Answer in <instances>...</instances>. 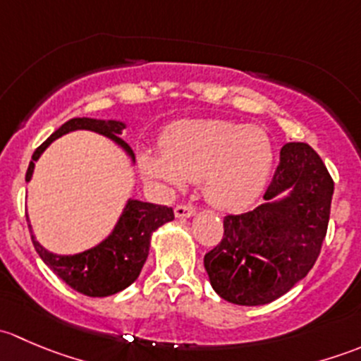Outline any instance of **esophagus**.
I'll return each instance as SVG.
<instances>
[{"label": "esophagus", "mask_w": 361, "mask_h": 361, "mask_svg": "<svg viewBox=\"0 0 361 361\" xmlns=\"http://www.w3.org/2000/svg\"><path fill=\"white\" fill-rule=\"evenodd\" d=\"M195 214L194 206H187V204H180V206L174 207V216L176 218H190Z\"/></svg>", "instance_id": "esophagus-1"}]
</instances>
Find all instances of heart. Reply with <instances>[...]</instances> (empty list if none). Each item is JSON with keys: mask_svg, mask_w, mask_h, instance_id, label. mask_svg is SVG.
I'll use <instances>...</instances> for the list:
<instances>
[{"mask_svg": "<svg viewBox=\"0 0 361 361\" xmlns=\"http://www.w3.org/2000/svg\"><path fill=\"white\" fill-rule=\"evenodd\" d=\"M159 150L137 157L145 180L167 190L201 180L206 201L225 211L255 202L274 166V147L264 129L225 118L171 123L160 134Z\"/></svg>", "mask_w": 361, "mask_h": 361, "instance_id": "heart-1", "label": "heart"}]
</instances>
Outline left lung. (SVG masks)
Listing matches in <instances>:
<instances>
[{"label":"left lung","instance_id":"1","mask_svg":"<svg viewBox=\"0 0 361 361\" xmlns=\"http://www.w3.org/2000/svg\"><path fill=\"white\" fill-rule=\"evenodd\" d=\"M334 181L305 143H286L253 211L228 214L224 238L204 257L213 290L238 305L276 300L307 276L326 235Z\"/></svg>","mask_w":361,"mask_h":361}]
</instances>
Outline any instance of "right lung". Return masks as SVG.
<instances>
[{
	"mask_svg": "<svg viewBox=\"0 0 361 361\" xmlns=\"http://www.w3.org/2000/svg\"><path fill=\"white\" fill-rule=\"evenodd\" d=\"M126 127V122L122 120H99L87 118V116L71 118L64 126H61L45 143L36 148L32 160L29 162L27 173H25V181L27 183L31 181L36 160L42 157L43 152L54 141L73 130H92L108 137L116 147L122 148L123 154L134 164L133 150L120 137ZM173 220L174 213L171 207L129 197L110 234L92 248L75 255L52 253L36 241L31 224H29V231H31L32 245L38 251L39 258L68 286L87 297H108V295L122 292L136 281L148 258L152 235L159 227Z\"/></svg>",
	"mask_w": 361,
	"mask_h": 361,
	"instance_id": "obj_1",
	"label": "right lung"
}]
</instances>
